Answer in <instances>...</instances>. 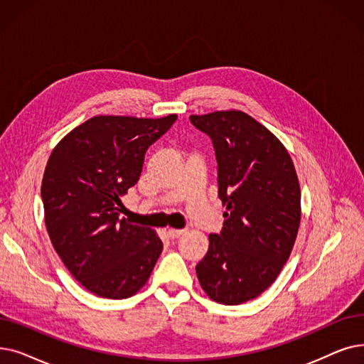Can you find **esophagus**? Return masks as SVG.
<instances>
[{
	"instance_id": "1",
	"label": "esophagus",
	"mask_w": 364,
	"mask_h": 364,
	"mask_svg": "<svg viewBox=\"0 0 364 364\" xmlns=\"http://www.w3.org/2000/svg\"><path fill=\"white\" fill-rule=\"evenodd\" d=\"M184 233V230L181 229H168V236L169 238H178V236H181Z\"/></svg>"
}]
</instances>
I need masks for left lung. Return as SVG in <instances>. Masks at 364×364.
<instances>
[{
    "label": "left lung",
    "instance_id": "left-lung-1",
    "mask_svg": "<svg viewBox=\"0 0 364 364\" xmlns=\"http://www.w3.org/2000/svg\"><path fill=\"white\" fill-rule=\"evenodd\" d=\"M213 139L223 230L196 266L203 291L240 305L262 294L290 257L300 225V186L287 149L238 109L191 116Z\"/></svg>",
    "mask_w": 364,
    "mask_h": 364
}]
</instances>
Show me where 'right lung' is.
<instances>
[{
  "label": "right lung",
  "mask_w": 364,
  "mask_h": 364,
  "mask_svg": "<svg viewBox=\"0 0 364 364\" xmlns=\"http://www.w3.org/2000/svg\"><path fill=\"white\" fill-rule=\"evenodd\" d=\"M176 120L95 116L62 138L47 161L46 229L70 274L93 294L134 296L161 256L153 229L119 218L120 198L138 181L147 149Z\"/></svg>",
  "instance_id": "obj_1"
}]
</instances>
